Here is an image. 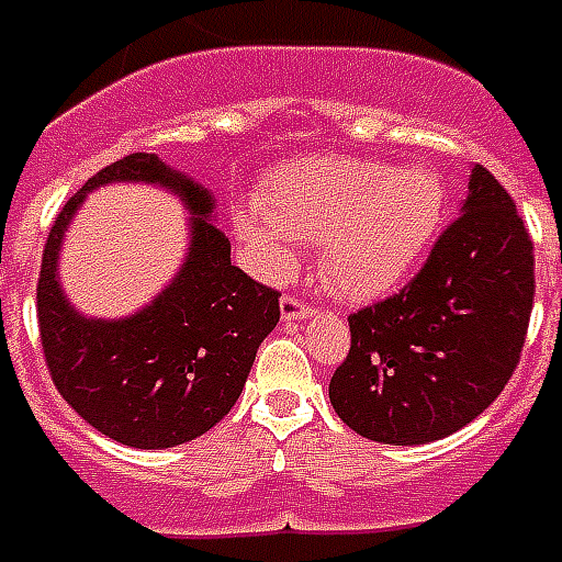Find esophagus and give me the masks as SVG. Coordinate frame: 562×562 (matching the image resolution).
Here are the masks:
<instances>
[{"label": "esophagus", "mask_w": 562, "mask_h": 562, "mask_svg": "<svg viewBox=\"0 0 562 562\" xmlns=\"http://www.w3.org/2000/svg\"><path fill=\"white\" fill-rule=\"evenodd\" d=\"M280 313L285 322H297V318H306V315L313 313L310 306L303 301H297L294 294H282V301H280Z\"/></svg>", "instance_id": "esophagus-1"}]
</instances>
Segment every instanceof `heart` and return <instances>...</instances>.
<instances>
[{"label": "heart", "instance_id": "heart-1", "mask_svg": "<svg viewBox=\"0 0 562 562\" xmlns=\"http://www.w3.org/2000/svg\"><path fill=\"white\" fill-rule=\"evenodd\" d=\"M265 214L238 211L235 232L270 273L294 265L292 240L318 247L324 282L342 297L390 292L423 259L443 220V184L426 166L306 157L270 178Z\"/></svg>", "mask_w": 562, "mask_h": 562}]
</instances>
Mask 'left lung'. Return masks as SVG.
Wrapping results in <instances>:
<instances>
[{
    "label": "left lung",
    "mask_w": 562,
    "mask_h": 562,
    "mask_svg": "<svg viewBox=\"0 0 562 562\" xmlns=\"http://www.w3.org/2000/svg\"><path fill=\"white\" fill-rule=\"evenodd\" d=\"M533 292L525 220L501 181L473 166L461 214L414 280L348 315L351 348L330 378L339 419L396 447L468 426L521 360Z\"/></svg>",
    "instance_id": "1"
}]
</instances>
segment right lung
<instances>
[{
    "instance_id": "add662e5",
    "label": "right lung",
    "mask_w": 562,
    "mask_h": 562,
    "mask_svg": "<svg viewBox=\"0 0 562 562\" xmlns=\"http://www.w3.org/2000/svg\"><path fill=\"white\" fill-rule=\"evenodd\" d=\"M151 180L182 193L194 240L179 277L143 314L119 323L86 319L64 301L55 277L60 238L89 189ZM214 199L157 154L103 166L68 199L44 244L37 327L49 378L89 426L136 450H166L205 435L247 384L261 339L280 322V292L232 265V244L211 223Z\"/></svg>"
}]
</instances>
